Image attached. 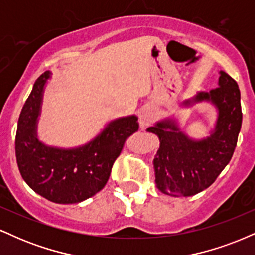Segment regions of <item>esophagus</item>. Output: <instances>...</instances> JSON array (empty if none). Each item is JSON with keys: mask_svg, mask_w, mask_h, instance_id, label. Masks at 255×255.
<instances>
[{"mask_svg": "<svg viewBox=\"0 0 255 255\" xmlns=\"http://www.w3.org/2000/svg\"><path fill=\"white\" fill-rule=\"evenodd\" d=\"M157 114L156 110L151 107V105H146L139 113V125L140 128H145L150 126L152 122L156 121Z\"/></svg>", "mask_w": 255, "mask_h": 255, "instance_id": "34e87169", "label": "esophagus"}]
</instances>
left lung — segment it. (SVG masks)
Masks as SVG:
<instances>
[{"label": "left lung", "instance_id": "1", "mask_svg": "<svg viewBox=\"0 0 255 255\" xmlns=\"http://www.w3.org/2000/svg\"><path fill=\"white\" fill-rule=\"evenodd\" d=\"M217 89L198 92L184 101L183 107L211 102L217 109V121L210 136L192 139L181 130L175 119H164L147 128L159 139L153 159L156 186L171 197H191L215 182L230 162L242 125L241 95L238 83L219 72Z\"/></svg>", "mask_w": 255, "mask_h": 255}]
</instances>
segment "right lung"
<instances>
[{"label": "right lung", "instance_id": "add662e5", "mask_svg": "<svg viewBox=\"0 0 255 255\" xmlns=\"http://www.w3.org/2000/svg\"><path fill=\"white\" fill-rule=\"evenodd\" d=\"M45 72L37 79L17 121L15 154L20 174L37 194L56 204H77L104 188L126 139L139 129L135 115L114 120L90 142L74 148L48 146L37 136Z\"/></svg>", "mask_w": 255, "mask_h": 255}]
</instances>
